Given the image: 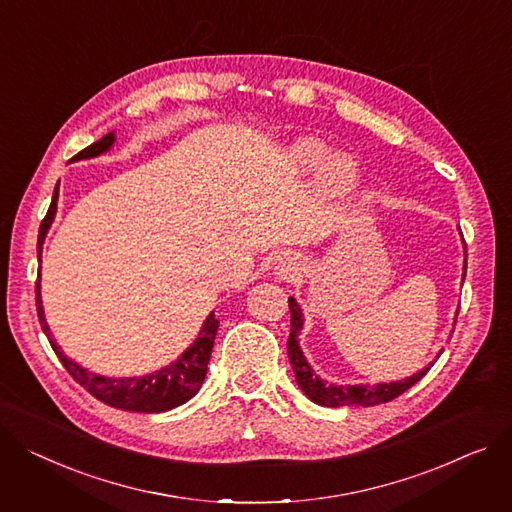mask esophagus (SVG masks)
Masks as SVG:
<instances>
[{"label":"esophagus","mask_w":512,"mask_h":512,"mask_svg":"<svg viewBox=\"0 0 512 512\" xmlns=\"http://www.w3.org/2000/svg\"><path fill=\"white\" fill-rule=\"evenodd\" d=\"M276 269H278V274L280 276H284V278H292L294 274H298V261L294 259V257H288V255H284V257H280L278 259V265H276Z\"/></svg>","instance_id":"1"}]
</instances>
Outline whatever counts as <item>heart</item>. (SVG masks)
I'll list each match as a JSON object with an SVG mask.
<instances>
[{"instance_id": "1", "label": "heart", "mask_w": 512, "mask_h": 512, "mask_svg": "<svg viewBox=\"0 0 512 512\" xmlns=\"http://www.w3.org/2000/svg\"><path fill=\"white\" fill-rule=\"evenodd\" d=\"M286 158L298 170H313L321 166V185L327 193L342 197L352 191L360 177L358 162L346 152H333L329 144L317 135H302L286 148Z\"/></svg>"}]
</instances>
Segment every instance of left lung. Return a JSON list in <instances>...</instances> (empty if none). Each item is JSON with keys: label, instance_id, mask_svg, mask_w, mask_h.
<instances>
[{"label": "left lung", "instance_id": "8db88e82", "mask_svg": "<svg viewBox=\"0 0 512 512\" xmlns=\"http://www.w3.org/2000/svg\"><path fill=\"white\" fill-rule=\"evenodd\" d=\"M463 249H465V243H463ZM463 255H467V251H463ZM465 269H467V257L463 261V278H465ZM288 306H290V315H292V319H290V337H288V358H290L298 387L302 389V393L306 397L315 401L317 405H323V407H342V405L370 407V405L387 403V401L395 399L397 395H401L403 391L414 387L424 377V374L430 370V366L434 364V362H430L420 372L412 374V377H405L401 381H391V383H377V385H362V383H358V385H335V383H327L313 370V366L309 364V360H306L304 352L300 350L298 335L304 327V319H302V311H300L298 302L292 296L288 298Z\"/></svg>", "mask_w": 512, "mask_h": 512}]
</instances>
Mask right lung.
Segmentation results:
<instances>
[{
  "mask_svg": "<svg viewBox=\"0 0 512 512\" xmlns=\"http://www.w3.org/2000/svg\"><path fill=\"white\" fill-rule=\"evenodd\" d=\"M115 140H117L115 131L107 133L105 138H100L92 146L78 152L72 158V162L102 156L113 148ZM57 199H59V183L55 185L49 212H47L45 220L41 222L39 243H37L39 261H41V255H43L45 236H47V232H49V228L55 220V214H57ZM37 313H39L41 327H43L45 335L49 337V344L55 350L57 358L61 360L65 370L70 372L72 377L90 395H94L102 403L117 407V410L140 412V414L168 412V410H173V407H179V405L187 403L191 397H195V393L203 385V379H206L208 362H210L212 348H214V339H216V333H218V327H220V321L216 319V315L212 311L208 315V319L203 321L195 342L175 362H170V364H166L160 370H154L150 374H144V377H102V374L90 372L84 366H80L78 362H74L72 358H67L63 354V350L57 346V342L53 339V333H51V329L45 321L43 298H41V274H39V280H37Z\"/></svg>",
  "mask_w": 512,
  "mask_h": 512,
  "instance_id": "1",
  "label": "right lung"
}]
</instances>
